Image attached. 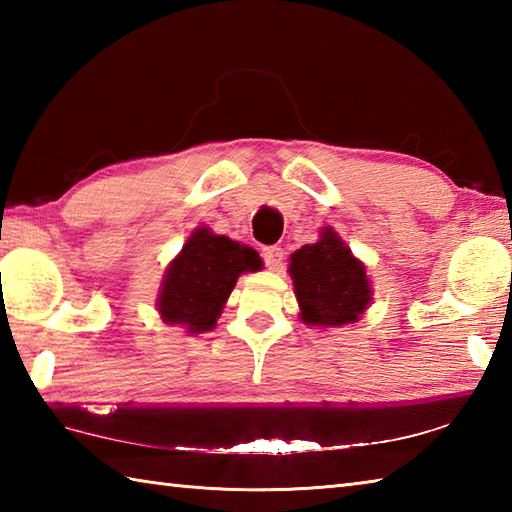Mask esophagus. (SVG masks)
Returning <instances> with one entry per match:
<instances>
[{"instance_id":"esophagus-1","label":"esophagus","mask_w":512,"mask_h":512,"mask_svg":"<svg viewBox=\"0 0 512 512\" xmlns=\"http://www.w3.org/2000/svg\"><path fill=\"white\" fill-rule=\"evenodd\" d=\"M262 257L270 270H277L281 264H284V248L279 246H264L262 248Z\"/></svg>"}]
</instances>
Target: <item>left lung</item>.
Returning <instances> with one entry per match:
<instances>
[{
  "label": "left lung",
  "mask_w": 512,
  "mask_h": 512,
  "mask_svg": "<svg viewBox=\"0 0 512 512\" xmlns=\"http://www.w3.org/2000/svg\"><path fill=\"white\" fill-rule=\"evenodd\" d=\"M288 273L295 284L299 317L308 325L341 328L356 323L372 301L363 262L332 228H323L319 242L290 255Z\"/></svg>",
  "instance_id": "8db88e82"
}]
</instances>
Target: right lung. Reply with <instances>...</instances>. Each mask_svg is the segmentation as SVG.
<instances>
[{"instance_id": "add662e5", "label": "right lung", "mask_w": 512, "mask_h": 512, "mask_svg": "<svg viewBox=\"0 0 512 512\" xmlns=\"http://www.w3.org/2000/svg\"><path fill=\"white\" fill-rule=\"evenodd\" d=\"M259 268L262 259L250 246L195 228L162 279L156 303L160 319L182 325L189 334L213 330L237 277Z\"/></svg>"}]
</instances>
